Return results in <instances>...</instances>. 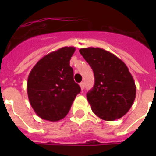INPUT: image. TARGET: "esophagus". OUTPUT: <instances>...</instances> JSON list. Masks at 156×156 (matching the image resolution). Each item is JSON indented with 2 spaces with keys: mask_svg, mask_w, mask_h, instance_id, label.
<instances>
[{
  "mask_svg": "<svg viewBox=\"0 0 156 156\" xmlns=\"http://www.w3.org/2000/svg\"><path fill=\"white\" fill-rule=\"evenodd\" d=\"M79 86H80L81 89H82V90L84 89V87H85V84H84V83L83 82H82V83H80V84H79Z\"/></svg>",
  "mask_w": 156,
  "mask_h": 156,
  "instance_id": "esophagus-1",
  "label": "esophagus"
}]
</instances>
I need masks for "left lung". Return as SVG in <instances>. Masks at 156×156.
<instances>
[{
	"instance_id": "8db88e82",
	"label": "left lung",
	"mask_w": 156,
	"mask_h": 156,
	"mask_svg": "<svg viewBox=\"0 0 156 156\" xmlns=\"http://www.w3.org/2000/svg\"><path fill=\"white\" fill-rule=\"evenodd\" d=\"M79 52L95 75V85L87 94L93 112L104 121H115L125 116L136 96L135 83L128 67L103 48L90 47Z\"/></svg>"
}]
</instances>
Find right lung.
Segmentation results:
<instances>
[{
    "label": "right lung",
    "mask_w": 156,
    "mask_h": 156,
    "mask_svg": "<svg viewBox=\"0 0 156 156\" xmlns=\"http://www.w3.org/2000/svg\"><path fill=\"white\" fill-rule=\"evenodd\" d=\"M74 47H63L47 54L30 70L27 80V95L34 111L40 118L58 121L68 114L81 91L73 80L69 61Z\"/></svg>",
    "instance_id": "right-lung-1"
}]
</instances>
